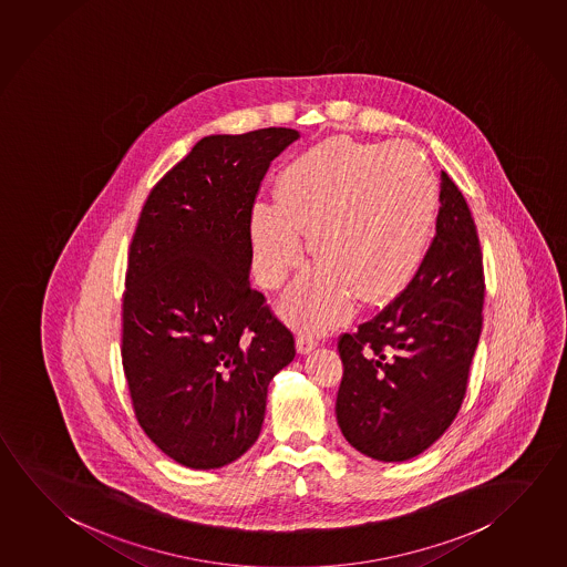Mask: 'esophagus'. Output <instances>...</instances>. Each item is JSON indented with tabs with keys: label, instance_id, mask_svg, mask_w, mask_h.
<instances>
[{
	"label": "esophagus",
	"instance_id": "obj_1",
	"mask_svg": "<svg viewBox=\"0 0 567 567\" xmlns=\"http://www.w3.org/2000/svg\"><path fill=\"white\" fill-rule=\"evenodd\" d=\"M318 347L317 338L312 337V334H298L297 338V352L298 354H308V352H312L315 348Z\"/></svg>",
	"mask_w": 567,
	"mask_h": 567
}]
</instances>
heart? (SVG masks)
<instances>
[{"instance_id":"heart-1","label":"heart","mask_w":567,"mask_h":567,"mask_svg":"<svg viewBox=\"0 0 567 567\" xmlns=\"http://www.w3.org/2000/svg\"><path fill=\"white\" fill-rule=\"evenodd\" d=\"M437 199L434 171L408 143H318L280 171L277 205L250 209L257 280L279 288L300 265V235H308L317 265L282 298L285 317L320 328L347 317L350 297L388 305L424 265Z\"/></svg>"}]
</instances>
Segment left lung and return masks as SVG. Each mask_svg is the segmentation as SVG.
<instances>
[{"instance_id":"obj_1","label":"left lung","mask_w":567,"mask_h":567,"mask_svg":"<svg viewBox=\"0 0 567 567\" xmlns=\"http://www.w3.org/2000/svg\"><path fill=\"white\" fill-rule=\"evenodd\" d=\"M436 235L412 285L338 338L344 364L338 426L364 456L404 462L454 422L482 334L484 265L476 225L454 181L440 175Z\"/></svg>"}]
</instances>
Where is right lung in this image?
<instances>
[{"label":"right lung","mask_w":567,"mask_h":567,"mask_svg":"<svg viewBox=\"0 0 567 567\" xmlns=\"http://www.w3.org/2000/svg\"><path fill=\"white\" fill-rule=\"evenodd\" d=\"M287 127L200 140L153 187L130 247L121 357L143 432L181 466H227L260 434L295 338L250 287L249 215Z\"/></svg>","instance_id":"right-lung-1"}]
</instances>
